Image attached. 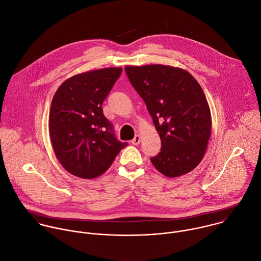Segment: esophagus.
<instances>
[{
  "instance_id": "obj_1",
  "label": "esophagus",
  "mask_w": 261,
  "mask_h": 261,
  "mask_svg": "<svg viewBox=\"0 0 261 261\" xmlns=\"http://www.w3.org/2000/svg\"><path fill=\"white\" fill-rule=\"evenodd\" d=\"M131 143H132L133 145H138V144L140 143V136H139L138 134H137V135H135V137L132 139Z\"/></svg>"
}]
</instances>
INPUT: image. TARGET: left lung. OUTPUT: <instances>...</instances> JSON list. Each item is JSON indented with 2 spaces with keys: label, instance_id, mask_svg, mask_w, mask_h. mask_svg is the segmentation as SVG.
<instances>
[{
  "label": "left lung",
  "instance_id": "left-lung-1",
  "mask_svg": "<svg viewBox=\"0 0 261 261\" xmlns=\"http://www.w3.org/2000/svg\"><path fill=\"white\" fill-rule=\"evenodd\" d=\"M125 71L161 137V152L150 158L154 168L170 178L194 170L212 131L210 107L199 83L189 72L166 65L126 66Z\"/></svg>",
  "mask_w": 261,
  "mask_h": 261
}]
</instances>
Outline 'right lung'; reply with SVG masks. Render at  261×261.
I'll return each mask as SVG.
<instances>
[{"mask_svg": "<svg viewBox=\"0 0 261 261\" xmlns=\"http://www.w3.org/2000/svg\"><path fill=\"white\" fill-rule=\"evenodd\" d=\"M122 73L106 68L72 76L56 91L48 131L55 154L70 174L93 179L103 174L128 145L119 141L102 102Z\"/></svg>", "mask_w": 261, "mask_h": 261, "instance_id": "add662e5", "label": "right lung"}]
</instances>
